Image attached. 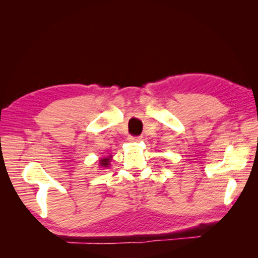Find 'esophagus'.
Here are the masks:
<instances>
[{
	"label": "esophagus",
	"instance_id": "esophagus-1",
	"mask_svg": "<svg viewBox=\"0 0 258 258\" xmlns=\"http://www.w3.org/2000/svg\"><path fill=\"white\" fill-rule=\"evenodd\" d=\"M127 140L130 142H139L141 140V137H128Z\"/></svg>",
	"mask_w": 258,
	"mask_h": 258
}]
</instances>
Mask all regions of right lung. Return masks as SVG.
Instances as JSON below:
<instances>
[{
    "label": "right lung",
    "mask_w": 258,
    "mask_h": 258,
    "mask_svg": "<svg viewBox=\"0 0 258 258\" xmlns=\"http://www.w3.org/2000/svg\"><path fill=\"white\" fill-rule=\"evenodd\" d=\"M110 158H111V156L110 157H107V158H102L101 160H100L99 161L100 167H108V166L110 165V164H109V163H110V160H111Z\"/></svg>",
    "instance_id": "obj_1"
}]
</instances>
